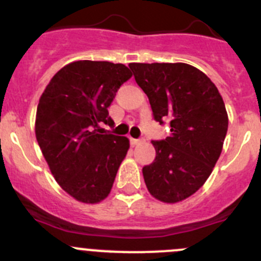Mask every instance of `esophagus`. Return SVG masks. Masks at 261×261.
Segmentation results:
<instances>
[{
	"label": "esophagus",
	"mask_w": 261,
	"mask_h": 261,
	"mask_svg": "<svg viewBox=\"0 0 261 261\" xmlns=\"http://www.w3.org/2000/svg\"><path fill=\"white\" fill-rule=\"evenodd\" d=\"M130 143H131V145H138L139 143H141V140H140V139L130 138Z\"/></svg>",
	"instance_id": "1"
}]
</instances>
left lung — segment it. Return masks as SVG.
Listing matches in <instances>:
<instances>
[{
	"mask_svg": "<svg viewBox=\"0 0 261 261\" xmlns=\"http://www.w3.org/2000/svg\"><path fill=\"white\" fill-rule=\"evenodd\" d=\"M149 98L153 118L169 134L153 140L155 159L143 167L154 198L177 203L198 191L222 153L228 128L226 106L216 85L187 63H130Z\"/></svg>",
	"mask_w": 261,
	"mask_h": 261,
	"instance_id": "left-lung-1",
	"label": "left lung"
}]
</instances>
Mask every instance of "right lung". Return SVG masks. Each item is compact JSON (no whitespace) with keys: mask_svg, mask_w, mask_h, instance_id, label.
<instances>
[{"mask_svg":"<svg viewBox=\"0 0 261 261\" xmlns=\"http://www.w3.org/2000/svg\"><path fill=\"white\" fill-rule=\"evenodd\" d=\"M130 77L122 63L76 61L52 77L39 99L40 150L58 185L83 203L107 198L127 154L128 139L103 134L99 126H112L108 107Z\"/></svg>","mask_w":261,"mask_h":261,"instance_id":"1","label":"right lung"}]
</instances>
